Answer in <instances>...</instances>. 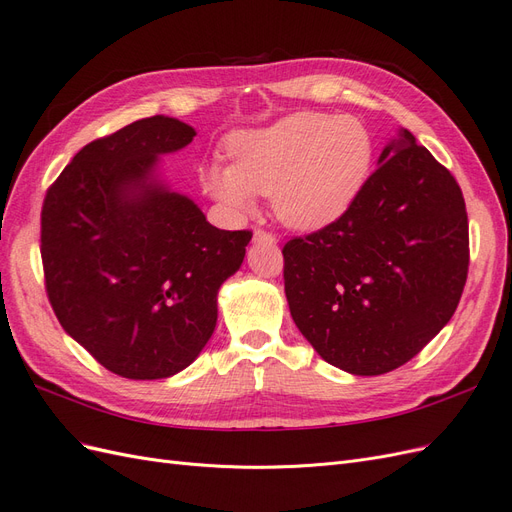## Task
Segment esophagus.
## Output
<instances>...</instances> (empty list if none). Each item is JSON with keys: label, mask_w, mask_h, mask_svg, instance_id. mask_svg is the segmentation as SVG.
<instances>
[{"label": "esophagus", "mask_w": 512, "mask_h": 512, "mask_svg": "<svg viewBox=\"0 0 512 512\" xmlns=\"http://www.w3.org/2000/svg\"><path fill=\"white\" fill-rule=\"evenodd\" d=\"M254 243H269V245H273V243H277V239H275V235H271V232H267V230H254Z\"/></svg>", "instance_id": "1"}]
</instances>
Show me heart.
I'll return each mask as SVG.
<instances>
[{"label":"heart","instance_id":"obj_1","mask_svg":"<svg viewBox=\"0 0 512 512\" xmlns=\"http://www.w3.org/2000/svg\"><path fill=\"white\" fill-rule=\"evenodd\" d=\"M228 166L203 170V188L232 211H250L271 196L277 220L297 230L333 224L371 177L376 143L354 117L292 113L267 128L239 130L226 141Z\"/></svg>","mask_w":512,"mask_h":512}]
</instances>
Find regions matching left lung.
I'll return each mask as SVG.
<instances>
[{"label": "left lung", "mask_w": 512, "mask_h": 512, "mask_svg": "<svg viewBox=\"0 0 512 512\" xmlns=\"http://www.w3.org/2000/svg\"><path fill=\"white\" fill-rule=\"evenodd\" d=\"M354 205L284 245L290 316L324 361L380 376L421 352L459 305L468 213L455 177L401 130Z\"/></svg>", "instance_id": "obj_1"}]
</instances>
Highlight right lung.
Returning a JSON list of instances; mask_svg holds the SVG:
<instances>
[{
    "mask_svg": "<svg viewBox=\"0 0 512 512\" xmlns=\"http://www.w3.org/2000/svg\"><path fill=\"white\" fill-rule=\"evenodd\" d=\"M196 130L147 117L85 145L46 192L40 254L64 331L130 380L179 374L218 322V290L237 273L250 230H220L158 177Z\"/></svg>",
    "mask_w": 512,
    "mask_h": 512,
    "instance_id": "obj_1",
    "label": "right lung"
}]
</instances>
